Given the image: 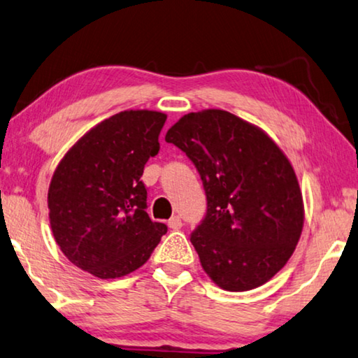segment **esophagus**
<instances>
[{"mask_svg": "<svg viewBox=\"0 0 358 358\" xmlns=\"http://www.w3.org/2000/svg\"><path fill=\"white\" fill-rule=\"evenodd\" d=\"M169 227L172 228V230H180V228L183 227V222H181V218L178 215H173L169 220Z\"/></svg>", "mask_w": 358, "mask_h": 358, "instance_id": "obj_1", "label": "esophagus"}]
</instances>
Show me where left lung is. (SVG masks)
<instances>
[{
  "label": "left lung",
  "instance_id": "left-lung-1",
  "mask_svg": "<svg viewBox=\"0 0 358 358\" xmlns=\"http://www.w3.org/2000/svg\"><path fill=\"white\" fill-rule=\"evenodd\" d=\"M201 175L207 210L191 243L227 291L254 289L294 252L303 225L294 170L260 128L220 109L191 112L165 135Z\"/></svg>",
  "mask_w": 358,
  "mask_h": 358
}]
</instances>
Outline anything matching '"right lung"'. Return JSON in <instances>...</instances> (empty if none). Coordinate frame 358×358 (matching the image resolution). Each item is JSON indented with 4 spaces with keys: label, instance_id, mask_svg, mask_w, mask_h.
<instances>
[{
    "label": "right lung",
    "instance_id": "1",
    "mask_svg": "<svg viewBox=\"0 0 358 358\" xmlns=\"http://www.w3.org/2000/svg\"><path fill=\"white\" fill-rule=\"evenodd\" d=\"M165 120L162 112H119L80 138L52 175L48 209L56 243L101 280L140 268L167 233L149 218L141 181Z\"/></svg>",
    "mask_w": 358,
    "mask_h": 358
}]
</instances>
